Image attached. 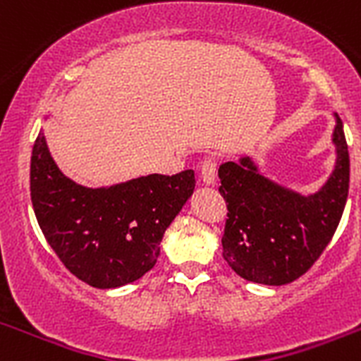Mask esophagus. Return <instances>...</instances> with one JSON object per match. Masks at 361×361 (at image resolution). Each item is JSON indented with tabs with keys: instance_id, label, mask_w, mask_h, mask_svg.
<instances>
[{
	"instance_id": "34e87169",
	"label": "esophagus",
	"mask_w": 361,
	"mask_h": 361,
	"mask_svg": "<svg viewBox=\"0 0 361 361\" xmlns=\"http://www.w3.org/2000/svg\"><path fill=\"white\" fill-rule=\"evenodd\" d=\"M200 177H202L204 184H215L216 178V159L206 157L200 162Z\"/></svg>"
}]
</instances>
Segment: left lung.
Masks as SVG:
<instances>
[{
	"mask_svg": "<svg viewBox=\"0 0 361 361\" xmlns=\"http://www.w3.org/2000/svg\"><path fill=\"white\" fill-rule=\"evenodd\" d=\"M336 166L311 197L276 186L258 175L250 159L219 168L228 219L222 257L250 282L283 286L307 273L336 231L349 195V152L342 121L333 133Z\"/></svg>",
	"mask_w": 361,
	"mask_h": 361,
	"instance_id": "8db88e82",
	"label": "left lung"
}]
</instances>
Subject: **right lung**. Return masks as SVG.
Here are the masks:
<instances>
[{
    "label": "right lung",
    "mask_w": 361,
    "mask_h": 361,
    "mask_svg": "<svg viewBox=\"0 0 361 361\" xmlns=\"http://www.w3.org/2000/svg\"><path fill=\"white\" fill-rule=\"evenodd\" d=\"M193 188L195 173L184 170L90 190L57 170L43 133L32 149L30 199L37 224L66 269L92 288H119L145 276Z\"/></svg>",
    "instance_id": "obj_1"
}]
</instances>
